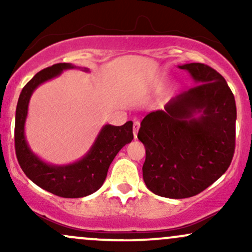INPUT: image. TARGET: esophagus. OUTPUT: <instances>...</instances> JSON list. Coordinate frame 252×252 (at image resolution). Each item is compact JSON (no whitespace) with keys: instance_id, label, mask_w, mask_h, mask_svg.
<instances>
[{"instance_id":"34e87169","label":"esophagus","mask_w":252,"mask_h":252,"mask_svg":"<svg viewBox=\"0 0 252 252\" xmlns=\"http://www.w3.org/2000/svg\"><path fill=\"white\" fill-rule=\"evenodd\" d=\"M140 126H141V123L138 122V121H135L134 126H132V130H134V136H135V138L137 137V132H138V129H140Z\"/></svg>"}]
</instances>
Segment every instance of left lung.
<instances>
[{
    "instance_id": "8db88e82",
    "label": "left lung",
    "mask_w": 252,
    "mask_h": 252,
    "mask_svg": "<svg viewBox=\"0 0 252 252\" xmlns=\"http://www.w3.org/2000/svg\"><path fill=\"white\" fill-rule=\"evenodd\" d=\"M193 88L147 115L138 140L146 147V186L170 199L196 195L226 172L236 141V102L221 74L210 66H179Z\"/></svg>"
}]
</instances>
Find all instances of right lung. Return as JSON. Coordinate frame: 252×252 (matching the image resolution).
Returning <instances> with one entry per match:
<instances>
[{
    "mask_svg": "<svg viewBox=\"0 0 252 252\" xmlns=\"http://www.w3.org/2000/svg\"><path fill=\"white\" fill-rule=\"evenodd\" d=\"M72 68L89 72V68L78 67L70 63H56L37 72L22 89L15 115V150L24 173L37 186L63 198H83L102 187L112 160L126 144L131 142L134 134L131 121L121 126L105 124L91 148L80 160L62 166L45 162L32 152L25 136V123L32 94L37 86Z\"/></svg>",
    "mask_w": 252,
    "mask_h": 252,
    "instance_id": "1",
    "label": "right lung"
}]
</instances>
